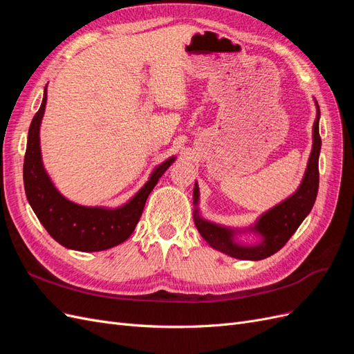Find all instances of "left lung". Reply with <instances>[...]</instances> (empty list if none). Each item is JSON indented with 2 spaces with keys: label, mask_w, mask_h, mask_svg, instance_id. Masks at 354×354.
I'll use <instances>...</instances> for the list:
<instances>
[{
  "label": "left lung",
  "mask_w": 354,
  "mask_h": 354,
  "mask_svg": "<svg viewBox=\"0 0 354 354\" xmlns=\"http://www.w3.org/2000/svg\"><path fill=\"white\" fill-rule=\"evenodd\" d=\"M317 106V116L313 125V149L308 158V164L304 178L299 185L298 190L292 196L285 199L279 205L273 207L259 218L254 226L250 229L255 233H259L263 238L260 243L257 245H241L233 241L234 230L218 226L211 221H207L199 217L198 208L195 209V224L196 229L201 233V236L205 239L209 246L214 250H218L224 254H227L233 259L239 260H263L267 257L273 255L279 251L282 246L292 236L295 230L299 227V224L308 216L312 211L315 201L317 196L319 189V153L322 140L319 136V118L320 111ZM199 201V189L195 185L194 189V203L198 205Z\"/></svg>",
  "instance_id": "8db88e82"
}]
</instances>
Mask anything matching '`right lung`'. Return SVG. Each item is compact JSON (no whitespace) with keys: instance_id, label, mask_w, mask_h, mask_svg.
I'll return each instance as SVG.
<instances>
[{"instance_id":"add662e5","label":"right lung","mask_w":354,"mask_h":354,"mask_svg":"<svg viewBox=\"0 0 354 354\" xmlns=\"http://www.w3.org/2000/svg\"><path fill=\"white\" fill-rule=\"evenodd\" d=\"M47 103V91L30 122L24 162V183L26 198L50 236L69 250L93 252L112 248L127 241L142 217L146 199L168 167L169 158L153 169L147 183L125 205L108 209L82 207L62 196L47 176L41 160L39 125Z\"/></svg>"}]
</instances>
